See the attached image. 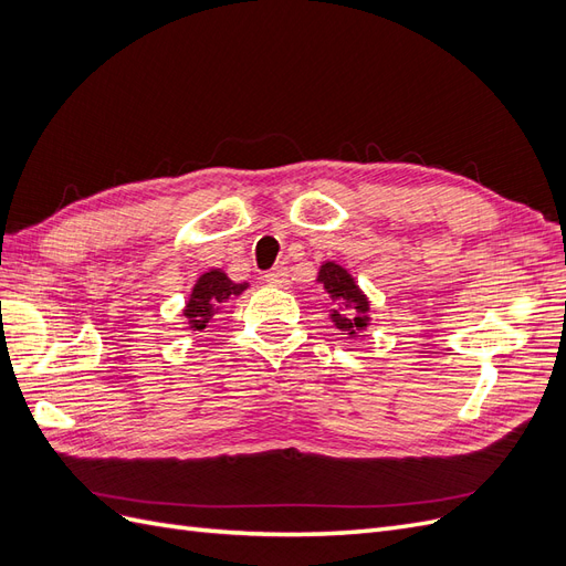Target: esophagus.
I'll list each match as a JSON object with an SVG mask.
<instances>
[{
  "label": "esophagus",
  "mask_w": 566,
  "mask_h": 566,
  "mask_svg": "<svg viewBox=\"0 0 566 566\" xmlns=\"http://www.w3.org/2000/svg\"><path fill=\"white\" fill-rule=\"evenodd\" d=\"M264 281H266L269 285H276V287L287 285V269H285V266H273L271 271L264 273Z\"/></svg>",
  "instance_id": "1"
}]
</instances>
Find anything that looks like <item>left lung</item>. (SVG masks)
I'll return each mask as SVG.
<instances>
[{
	"mask_svg": "<svg viewBox=\"0 0 566 566\" xmlns=\"http://www.w3.org/2000/svg\"><path fill=\"white\" fill-rule=\"evenodd\" d=\"M318 283H323L325 293L337 300V304H342V310L333 312V321L339 331L354 335L356 331L366 328L368 300L345 269L333 262L323 264L318 271Z\"/></svg>",
	"mask_w": 566,
	"mask_h": 566,
	"instance_id": "left-lung-1",
	"label": "left lung"
}]
</instances>
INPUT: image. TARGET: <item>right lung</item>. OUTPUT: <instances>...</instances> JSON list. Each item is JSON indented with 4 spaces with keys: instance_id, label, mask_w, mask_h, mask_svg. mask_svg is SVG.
Returning a JSON list of instances; mask_svg holds the SVG:
<instances>
[{
    "instance_id": "obj_1",
    "label": "right lung",
    "mask_w": 566,
    "mask_h": 566,
    "mask_svg": "<svg viewBox=\"0 0 566 566\" xmlns=\"http://www.w3.org/2000/svg\"><path fill=\"white\" fill-rule=\"evenodd\" d=\"M245 287L248 283H233L224 271L214 269V271L202 273L184 312L188 325H191L193 331H202L221 310V304H224L231 295H241Z\"/></svg>"
}]
</instances>
